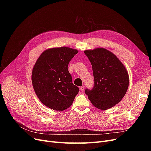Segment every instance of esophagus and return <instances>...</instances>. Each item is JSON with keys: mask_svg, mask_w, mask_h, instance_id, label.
Masks as SVG:
<instances>
[{"mask_svg": "<svg viewBox=\"0 0 151 151\" xmlns=\"http://www.w3.org/2000/svg\"><path fill=\"white\" fill-rule=\"evenodd\" d=\"M84 89H85V87H84V86H81L80 90H81V92H84Z\"/></svg>", "mask_w": 151, "mask_h": 151, "instance_id": "34e87169", "label": "esophagus"}]
</instances>
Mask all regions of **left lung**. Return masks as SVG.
I'll use <instances>...</instances> for the list:
<instances>
[{
  "instance_id": "1",
  "label": "left lung",
  "mask_w": 151,
  "mask_h": 151,
  "mask_svg": "<svg viewBox=\"0 0 151 151\" xmlns=\"http://www.w3.org/2000/svg\"><path fill=\"white\" fill-rule=\"evenodd\" d=\"M91 63L94 78L93 88L85 93L92 104L106 110L121 101L129 84V76L122 63L111 51L102 47L86 50Z\"/></svg>"
}]
</instances>
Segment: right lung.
Wrapping results in <instances>:
<instances>
[{
  "mask_svg": "<svg viewBox=\"0 0 151 151\" xmlns=\"http://www.w3.org/2000/svg\"><path fill=\"white\" fill-rule=\"evenodd\" d=\"M78 52L65 46L54 47L43 51L36 61L32 82L37 97L47 107L63 111L73 104L79 88L72 83L68 65Z\"/></svg>",
  "mask_w": 151,
  "mask_h": 151,
  "instance_id": "add662e5",
  "label": "right lung"
}]
</instances>
